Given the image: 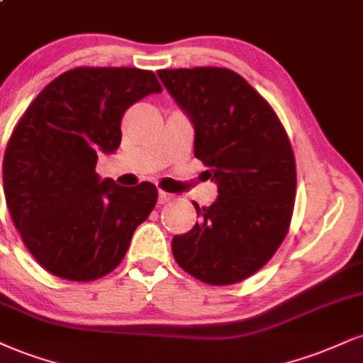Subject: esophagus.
<instances>
[{
	"label": "esophagus",
	"instance_id": "obj_1",
	"mask_svg": "<svg viewBox=\"0 0 363 363\" xmlns=\"http://www.w3.org/2000/svg\"><path fill=\"white\" fill-rule=\"evenodd\" d=\"M172 198H174L172 194L165 193V191H159V204H165V203H169V201L172 199Z\"/></svg>",
	"mask_w": 363,
	"mask_h": 363
}]
</instances>
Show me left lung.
Masks as SVG:
<instances>
[{"instance_id": "obj_1", "label": "left lung", "mask_w": 363, "mask_h": 363, "mask_svg": "<svg viewBox=\"0 0 363 363\" xmlns=\"http://www.w3.org/2000/svg\"><path fill=\"white\" fill-rule=\"evenodd\" d=\"M160 81L194 128V157L218 198L172 238L174 259L213 286L250 277L281 247L296 196V160L270 104L230 69H162Z\"/></svg>"}]
</instances>
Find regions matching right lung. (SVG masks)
Listing matches in <instances>:
<instances>
[{
    "label": "right lung",
    "instance_id": "1",
    "mask_svg": "<svg viewBox=\"0 0 363 363\" xmlns=\"http://www.w3.org/2000/svg\"><path fill=\"white\" fill-rule=\"evenodd\" d=\"M162 93L152 71L76 67L55 77L16 125L3 160L8 209L28 252L67 281H94L123 260L157 187L118 186L96 172L121 142L132 104Z\"/></svg>",
    "mask_w": 363,
    "mask_h": 363
}]
</instances>
